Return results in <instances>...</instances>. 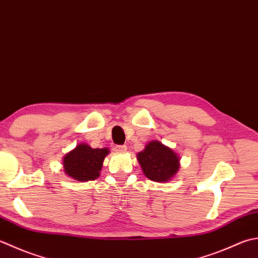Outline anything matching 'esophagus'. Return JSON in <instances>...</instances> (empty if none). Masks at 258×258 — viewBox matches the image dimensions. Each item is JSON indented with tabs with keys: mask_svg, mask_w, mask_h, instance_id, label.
<instances>
[{
	"mask_svg": "<svg viewBox=\"0 0 258 258\" xmlns=\"http://www.w3.org/2000/svg\"><path fill=\"white\" fill-rule=\"evenodd\" d=\"M114 150H115V152H117V153H125L126 151H127V148H126V145H117V146H115Z\"/></svg>",
	"mask_w": 258,
	"mask_h": 258,
	"instance_id": "obj_1",
	"label": "esophagus"
}]
</instances>
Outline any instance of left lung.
Here are the masks:
<instances>
[{
	"instance_id": "obj_1",
	"label": "left lung",
	"mask_w": 258,
	"mask_h": 258,
	"mask_svg": "<svg viewBox=\"0 0 258 258\" xmlns=\"http://www.w3.org/2000/svg\"><path fill=\"white\" fill-rule=\"evenodd\" d=\"M146 178L154 182H168L180 169V156L160 141H150L136 155Z\"/></svg>"
}]
</instances>
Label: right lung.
<instances>
[{"label": "right lung", "mask_w": 258, "mask_h": 258, "mask_svg": "<svg viewBox=\"0 0 258 258\" xmlns=\"http://www.w3.org/2000/svg\"><path fill=\"white\" fill-rule=\"evenodd\" d=\"M108 153L107 148L93 149L87 143H80L63 156V172L70 179L80 182L96 180L100 175L104 159Z\"/></svg>", "instance_id": "right-lung-1"}]
</instances>
